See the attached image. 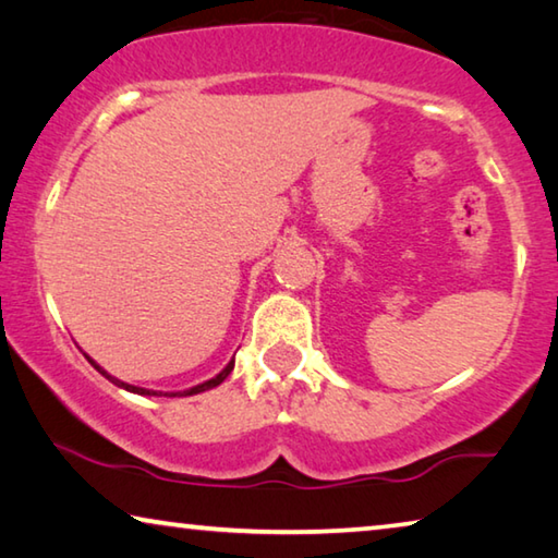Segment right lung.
Returning <instances> with one entry per match:
<instances>
[{"instance_id": "obj_1", "label": "right lung", "mask_w": 558, "mask_h": 558, "mask_svg": "<svg viewBox=\"0 0 558 558\" xmlns=\"http://www.w3.org/2000/svg\"><path fill=\"white\" fill-rule=\"evenodd\" d=\"M87 359H89V356H87ZM89 362H92V359H89ZM92 364H94V362H92ZM94 368H97V372H101V374H105L109 381H114V384H117V387H124L126 391H134V393H154V391H147V389H140V387H130V384H124V381H117V379H114V376H109V374L105 372V368H101V366H97V364H94ZM231 368H234V362H229V364H227V368H225V372H221V374H217V376H214V379H209V381H204V384H199V387H194V389H190V391L179 393V397H192V393H199V391H207V389H214V387H219V384H221V381H225V379H227V376L231 374ZM169 397H177V393H169Z\"/></svg>"}]
</instances>
